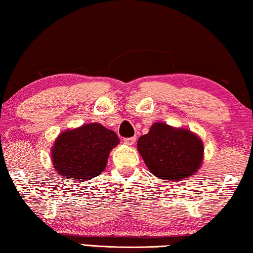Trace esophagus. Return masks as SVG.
I'll list each match as a JSON object with an SVG mask.
<instances>
[{"label":"esophagus","instance_id":"obj_1","mask_svg":"<svg viewBox=\"0 0 253 253\" xmlns=\"http://www.w3.org/2000/svg\"><path fill=\"white\" fill-rule=\"evenodd\" d=\"M135 140H136V139L133 136V138H126V139H124L123 142H124V144H126V146H133L134 142H135Z\"/></svg>","mask_w":253,"mask_h":253}]
</instances>
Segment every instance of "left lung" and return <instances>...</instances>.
I'll return each mask as SVG.
<instances>
[{"label":"left lung","mask_w":253,"mask_h":253,"mask_svg":"<svg viewBox=\"0 0 253 253\" xmlns=\"http://www.w3.org/2000/svg\"><path fill=\"white\" fill-rule=\"evenodd\" d=\"M138 151L152 175L164 181L195 175L204 159L202 139L186 127L155 122L138 140Z\"/></svg>","instance_id":"obj_1"}]
</instances>
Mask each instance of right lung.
<instances>
[{"label": "right lung", "mask_w": 253, "mask_h": 253, "mask_svg": "<svg viewBox=\"0 0 253 253\" xmlns=\"http://www.w3.org/2000/svg\"><path fill=\"white\" fill-rule=\"evenodd\" d=\"M119 143L117 133L99 123L65 130L51 147L53 168L64 179L87 181L104 171L110 152Z\"/></svg>", "instance_id": "1"}]
</instances>
